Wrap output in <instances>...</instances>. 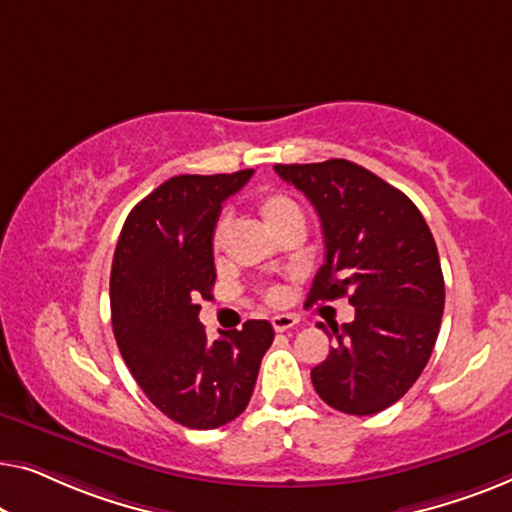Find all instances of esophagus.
<instances>
[{
  "mask_svg": "<svg viewBox=\"0 0 512 512\" xmlns=\"http://www.w3.org/2000/svg\"><path fill=\"white\" fill-rule=\"evenodd\" d=\"M297 322H299L297 315H290V313H280V315H273V318H271V325L276 331L292 329L294 325H297Z\"/></svg>",
  "mask_w": 512,
  "mask_h": 512,
  "instance_id": "1",
  "label": "esophagus"
}]
</instances>
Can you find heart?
Returning <instances> with one entry per match:
<instances>
[{
	"instance_id": "1",
	"label": "heart",
	"mask_w": 512,
	"mask_h": 512,
	"mask_svg": "<svg viewBox=\"0 0 512 512\" xmlns=\"http://www.w3.org/2000/svg\"><path fill=\"white\" fill-rule=\"evenodd\" d=\"M255 208H257L259 218H262L264 225L269 227L273 234H276L283 225H287L290 220L301 218L297 204H294L290 197H285V194H280V192L259 194ZM225 236H227V220L222 218V220H218V225H215V229H213V248L215 250L222 246ZM264 297L276 304V301L283 299V290H280V287H269V290L264 292Z\"/></svg>"
}]
</instances>
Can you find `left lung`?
<instances>
[{
  "label": "left lung",
  "mask_w": 512,
  "mask_h": 512,
  "mask_svg": "<svg viewBox=\"0 0 512 512\" xmlns=\"http://www.w3.org/2000/svg\"><path fill=\"white\" fill-rule=\"evenodd\" d=\"M273 169L322 222L325 264L308 301L348 294L355 306V320L331 325L334 345L311 371L315 392L341 413H380L420 378L441 329L445 283L434 236L406 194L355 162Z\"/></svg>",
  "instance_id": "8db88e82"
}]
</instances>
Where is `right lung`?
Wrapping results in <instances>:
<instances>
[{"instance_id":"right-lung-1","label":"right lung","mask_w":512,"mask_h":512,"mask_svg":"<svg viewBox=\"0 0 512 512\" xmlns=\"http://www.w3.org/2000/svg\"><path fill=\"white\" fill-rule=\"evenodd\" d=\"M253 169L174 176L127 215L111 266V322L120 355L146 397L187 429H215L246 410L264 352L266 320L208 341L199 299H213V229L222 201Z\"/></svg>"}]
</instances>
